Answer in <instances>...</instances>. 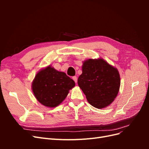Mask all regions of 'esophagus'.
<instances>
[{
    "label": "esophagus",
    "instance_id": "obj_1",
    "mask_svg": "<svg viewBox=\"0 0 149 149\" xmlns=\"http://www.w3.org/2000/svg\"><path fill=\"white\" fill-rule=\"evenodd\" d=\"M73 79L74 81V82L76 83H77V77H76V76H73Z\"/></svg>",
    "mask_w": 149,
    "mask_h": 149
}]
</instances>
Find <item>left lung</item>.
Wrapping results in <instances>:
<instances>
[{
  "instance_id": "obj_1",
  "label": "left lung",
  "mask_w": 149,
  "mask_h": 149,
  "mask_svg": "<svg viewBox=\"0 0 149 149\" xmlns=\"http://www.w3.org/2000/svg\"><path fill=\"white\" fill-rule=\"evenodd\" d=\"M82 71L78 84L90 104L97 109L111 104L119 90L118 70L100 58L85 61Z\"/></svg>"
}]
</instances>
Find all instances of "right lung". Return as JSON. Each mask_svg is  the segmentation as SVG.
<instances>
[{"mask_svg":"<svg viewBox=\"0 0 149 149\" xmlns=\"http://www.w3.org/2000/svg\"><path fill=\"white\" fill-rule=\"evenodd\" d=\"M75 86L74 81L63 72L50 66L40 71L32 83L33 93L43 105L55 107L62 102L69 90Z\"/></svg>","mask_w":149,"mask_h":149,"instance_id":"1","label":"right lung"}]
</instances>
